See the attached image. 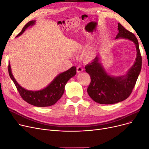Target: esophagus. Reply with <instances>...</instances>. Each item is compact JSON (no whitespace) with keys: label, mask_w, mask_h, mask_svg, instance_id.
<instances>
[{"label":"esophagus","mask_w":149,"mask_h":149,"mask_svg":"<svg viewBox=\"0 0 149 149\" xmlns=\"http://www.w3.org/2000/svg\"><path fill=\"white\" fill-rule=\"evenodd\" d=\"M83 71V68L81 66H78L77 67V72L78 73H81Z\"/></svg>","instance_id":"1"}]
</instances>
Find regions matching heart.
I'll return each mask as SVG.
<instances>
[{
	"label": "heart",
	"instance_id": "obj_1",
	"mask_svg": "<svg viewBox=\"0 0 149 149\" xmlns=\"http://www.w3.org/2000/svg\"><path fill=\"white\" fill-rule=\"evenodd\" d=\"M95 54H96V52H95V49H91L85 52L84 57L85 58L87 59V60H92V59L95 57Z\"/></svg>",
	"mask_w": 149,
	"mask_h": 149
}]
</instances>
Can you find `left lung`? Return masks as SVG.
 I'll return each instance as SVG.
<instances>
[{
    "instance_id": "left-lung-1",
    "label": "left lung",
    "mask_w": 149,
    "mask_h": 149,
    "mask_svg": "<svg viewBox=\"0 0 149 149\" xmlns=\"http://www.w3.org/2000/svg\"><path fill=\"white\" fill-rule=\"evenodd\" d=\"M118 31L116 39L125 38L133 41L136 49V58L127 73L119 76H111L106 72L100 61V56L86 65V71L91 78L87 93L94 102L100 104H114L127 99L132 92L141 70L142 57L138 40L120 23H118Z\"/></svg>"
}]
</instances>
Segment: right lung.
<instances>
[{
    "instance_id": "right-lung-1",
    "label": "right lung",
    "mask_w": 149,
    "mask_h": 149,
    "mask_svg": "<svg viewBox=\"0 0 149 149\" xmlns=\"http://www.w3.org/2000/svg\"><path fill=\"white\" fill-rule=\"evenodd\" d=\"M35 22L36 21L32 20L27 22L16 37L21 35L29 27L34 26ZM8 73L24 100L35 106L47 107L54 104L62 97L64 93L65 86L68 81L76 74V68L74 66L72 67L67 71L58 74L48 86L36 91L27 90L17 82L11 72L10 63L8 65Z\"/></svg>"
}]
</instances>
